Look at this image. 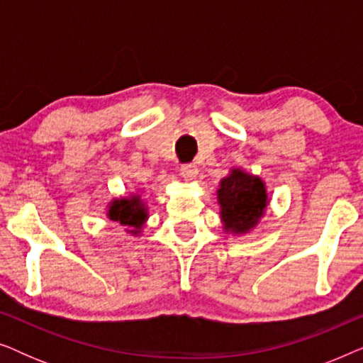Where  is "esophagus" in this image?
I'll return each instance as SVG.
<instances>
[{
  "label": "esophagus",
  "instance_id": "esophagus-1",
  "mask_svg": "<svg viewBox=\"0 0 363 363\" xmlns=\"http://www.w3.org/2000/svg\"><path fill=\"white\" fill-rule=\"evenodd\" d=\"M180 173L186 182H191V180H195L198 175V168H196V165H193V163H186V165H183L180 168Z\"/></svg>",
  "mask_w": 363,
  "mask_h": 363
}]
</instances>
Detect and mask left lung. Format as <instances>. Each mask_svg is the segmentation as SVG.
Instances as JSON below:
<instances>
[{"label":"left lung","instance_id":"obj_1","mask_svg":"<svg viewBox=\"0 0 363 363\" xmlns=\"http://www.w3.org/2000/svg\"><path fill=\"white\" fill-rule=\"evenodd\" d=\"M223 231L242 236L256 230L269 205L266 183L241 167H233L216 190Z\"/></svg>","mask_w":363,"mask_h":363}]
</instances>
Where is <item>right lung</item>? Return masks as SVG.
Masks as SVG:
<instances>
[{"label": "right lung", "mask_w": 363, "mask_h": 363, "mask_svg": "<svg viewBox=\"0 0 363 363\" xmlns=\"http://www.w3.org/2000/svg\"><path fill=\"white\" fill-rule=\"evenodd\" d=\"M106 216L125 228V233L132 236H140L148 220L147 201L142 200L138 191L127 196L112 198L107 205Z\"/></svg>", "instance_id": "add662e5"}]
</instances>
